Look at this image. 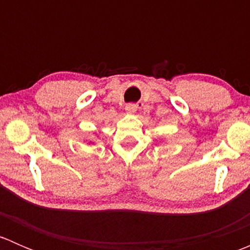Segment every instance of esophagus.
Wrapping results in <instances>:
<instances>
[{
  "instance_id": "1",
  "label": "esophagus",
  "mask_w": 250,
  "mask_h": 250,
  "mask_svg": "<svg viewBox=\"0 0 250 250\" xmlns=\"http://www.w3.org/2000/svg\"><path fill=\"white\" fill-rule=\"evenodd\" d=\"M125 111L129 113H134L135 111H137V105L135 104H128L127 106H125Z\"/></svg>"
}]
</instances>
